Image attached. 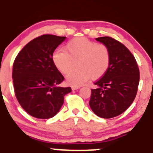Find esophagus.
<instances>
[{
  "instance_id": "1",
  "label": "esophagus",
  "mask_w": 153,
  "mask_h": 153,
  "mask_svg": "<svg viewBox=\"0 0 153 153\" xmlns=\"http://www.w3.org/2000/svg\"><path fill=\"white\" fill-rule=\"evenodd\" d=\"M80 88V86H73L72 87V90H77V89Z\"/></svg>"
}]
</instances>
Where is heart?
I'll return each mask as SVG.
<instances>
[{
    "label": "heart",
    "instance_id": "obj_1",
    "mask_svg": "<svg viewBox=\"0 0 153 153\" xmlns=\"http://www.w3.org/2000/svg\"><path fill=\"white\" fill-rule=\"evenodd\" d=\"M57 70L67 74L76 65L79 68L67 75V81L73 85H80L89 78L96 80L108 71L111 54L108 47L85 38L78 37L68 42L65 51L57 50L52 55Z\"/></svg>",
    "mask_w": 153,
    "mask_h": 153
}]
</instances>
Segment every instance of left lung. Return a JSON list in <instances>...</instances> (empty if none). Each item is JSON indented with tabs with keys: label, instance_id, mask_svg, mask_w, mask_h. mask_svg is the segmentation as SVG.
Segmentation results:
<instances>
[{
	"label": "left lung",
	"instance_id": "8db88e82",
	"mask_svg": "<svg viewBox=\"0 0 153 153\" xmlns=\"http://www.w3.org/2000/svg\"><path fill=\"white\" fill-rule=\"evenodd\" d=\"M108 47L111 62L108 71L95 82L89 105L98 117L110 119L120 115L135 99L140 81V71L130 51L117 40L102 36L96 39Z\"/></svg>",
	"mask_w": 153,
	"mask_h": 153
}]
</instances>
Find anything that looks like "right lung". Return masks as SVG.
<instances>
[{"mask_svg": "<svg viewBox=\"0 0 153 153\" xmlns=\"http://www.w3.org/2000/svg\"><path fill=\"white\" fill-rule=\"evenodd\" d=\"M65 36L45 34L29 42L16 57L13 65L15 94L29 114L50 119L59 112L64 96L71 88L59 86L64 80L52 60V54Z\"/></svg>", "mask_w": 153, "mask_h": 153, "instance_id": "1", "label": "right lung"}]
</instances>
